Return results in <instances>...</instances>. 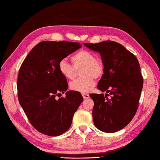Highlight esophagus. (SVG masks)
<instances>
[{
    "label": "esophagus",
    "mask_w": 160,
    "mask_h": 160,
    "mask_svg": "<svg viewBox=\"0 0 160 160\" xmlns=\"http://www.w3.org/2000/svg\"><path fill=\"white\" fill-rule=\"evenodd\" d=\"M82 95L84 98V99H88V98H89V95L87 93H82Z\"/></svg>",
    "instance_id": "obj_1"
}]
</instances>
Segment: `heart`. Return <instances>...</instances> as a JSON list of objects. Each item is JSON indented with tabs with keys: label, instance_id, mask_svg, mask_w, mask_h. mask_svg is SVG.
<instances>
[{
	"label": "heart",
	"instance_id": "b5f03b06",
	"mask_svg": "<svg viewBox=\"0 0 160 160\" xmlns=\"http://www.w3.org/2000/svg\"><path fill=\"white\" fill-rule=\"evenodd\" d=\"M73 65L65 59L60 60L58 70L67 79H73L76 70L80 68L82 77L77 78L70 84L71 89L80 93H87L95 86L94 78H100L104 75V65L102 61L96 59V56L88 50L82 49L71 56Z\"/></svg>",
	"mask_w": 160,
	"mask_h": 160
}]
</instances>
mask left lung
Segmentation results:
<instances>
[{"instance_id":"1","label":"left lung","mask_w":160,"mask_h":160,"mask_svg":"<svg viewBox=\"0 0 160 160\" xmlns=\"http://www.w3.org/2000/svg\"><path fill=\"white\" fill-rule=\"evenodd\" d=\"M84 45L99 52L104 65L97 88L107 93L89 96L94 102V124L105 132H117L129 124L138 108L144 84L140 64L134 54L115 41Z\"/></svg>"}]
</instances>
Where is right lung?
Instances as JSON below:
<instances>
[{
    "instance_id": "right-lung-1",
    "label": "right lung",
    "mask_w": 160,
    "mask_h": 160,
    "mask_svg": "<svg viewBox=\"0 0 160 160\" xmlns=\"http://www.w3.org/2000/svg\"><path fill=\"white\" fill-rule=\"evenodd\" d=\"M82 45L79 42H39L20 67L17 89L20 104L30 123L38 132L58 136L69 129L83 97L78 91H67V78L60 73L58 62ZM59 97V96H58Z\"/></svg>"
}]
</instances>
